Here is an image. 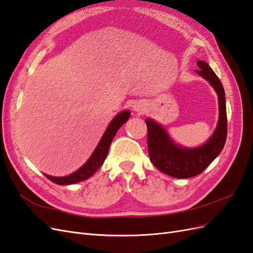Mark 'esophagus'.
<instances>
[{
    "label": "esophagus",
    "mask_w": 253,
    "mask_h": 253,
    "mask_svg": "<svg viewBox=\"0 0 253 253\" xmlns=\"http://www.w3.org/2000/svg\"><path fill=\"white\" fill-rule=\"evenodd\" d=\"M133 108H134V111H135L137 114H142V113H144V106H143V104L140 103V102L135 103V104L133 105Z\"/></svg>",
    "instance_id": "1"
}]
</instances>
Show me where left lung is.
<instances>
[{"label":"left lung","instance_id":"obj_1","mask_svg":"<svg viewBox=\"0 0 253 253\" xmlns=\"http://www.w3.org/2000/svg\"><path fill=\"white\" fill-rule=\"evenodd\" d=\"M198 75L210 83L218 97V121L206 143L187 148L176 143L158 122L145 119L148 126V150L151 163L167 175L176 178H189L201 174L223 150L227 138V112L225 90L220 80L209 64L198 60Z\"/></svg>","mask_w":253,"mask_h":253}]
</instances>
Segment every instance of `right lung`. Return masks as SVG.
<instances>
[{
  "mask_svg": "<svg viewBox=\"0 0 253 253\" xmlns=\"http://www.w3.org/2000/svg\"><path fill=\"white\" fill-rule=\"evenodd\" d=\"M129 116H131L129 111L125 110L118 113L116 116L112 119L110 125L108 126V127H106L105 132L103 133L100 141L98 142L96 149L94 150L93 153H91L90 157L87 159V162L85 164H84L81 168H79L77 171H75L70 175L61 176V177L50 176L48 174H44V175L52 182H55L57 185H61V186L72 185V183L80 182L82 180L89 178L90 176H93L99 168L103 165L115 135H116L117 131L121 127V126L125 125L127 121Z\"/></svg>",
  "mask_w": 253,
  "mask_h": 253,
  "instance_id": "right-lung-1",
  "label": "right lung"
}]
</instances>
